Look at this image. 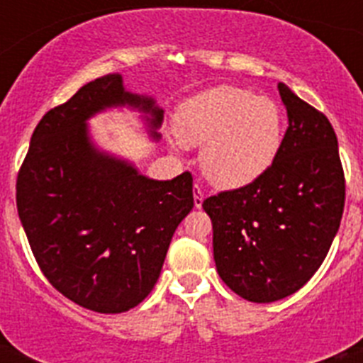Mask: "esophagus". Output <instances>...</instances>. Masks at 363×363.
<instances>
[{
    "label": "esophagus",
    "mask_w": 363,
    "mask_h": 363,
    "mask_svg": "<svg viewBox=\"0 0 363 363\" xmlns=\"http://www.w3.org/2000/svg\"><path fill=\"white\" fill-rule=\"evenodd\" d=\"M203 191H201L200 185H194V205H196V209H201V205H203Z\"/></svg>",
    "instance_id": "esophagus-1"
}]
</instances>
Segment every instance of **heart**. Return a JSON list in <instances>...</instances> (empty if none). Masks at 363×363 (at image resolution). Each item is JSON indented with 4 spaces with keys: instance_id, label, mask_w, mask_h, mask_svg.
<instances>
[{
    "instance_id": "1",
    "label": "heart",
    "mask_w": 363,
    "mask_h": 363,
    "mask_svg": "<svg viewBox=\"0 0 363 363\" xmlns=\"http://www.w3.org/2000/svg\"><path fill=\"white\" fill-rule=\"evenodd\" d=\"M174 147H201L205 178L220 189L255 184L277 160L284 116L274 99L221 85L185 99L174 118Z\"/></svg>"
}]
</instances>
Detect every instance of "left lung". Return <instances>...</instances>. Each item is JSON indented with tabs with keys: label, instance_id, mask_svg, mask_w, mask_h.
<instances>
[{
	"label": "left lung",
	"instance_id": "1",
	"mask_svg": "<svg viewBox=\"0 0 363 363\" xmlns=\"http://www.w3.org/2000/svg\"><path fill=\"white\" fill-rule=\"evenodd\" d=\"M289 127L267 172L255 184L203 201L213 221L218 274L255 303L301 289L325 259L345 203L335 129L322 112L278 83Z\"/></svg>",
	"mask_w": 363,
	"mask_h": 363
}]
</instances>
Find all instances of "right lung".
Here are the masks:
<instances>
[{
    "label": "right lung",
    "mask_w": 363,
    "mask_h": 363,
    "mask_svg": "<svg viewBox=\"0 0 363 363\" xmlns=\"http://www.w3.org/2000/svg\"><path fill=\"white\" fill-rule=\"evenodd\" d=\"M118 107L142 112L158 142L163 108L127 91L121 74H107L41 118L16 184L19 220L41 272L74 303L105 314L145 300L176 227L194 207L189 172L147 178L92 142L89 120Z\"/></svg>",
    "instance_id": "add662e5"
}]
</instances>
